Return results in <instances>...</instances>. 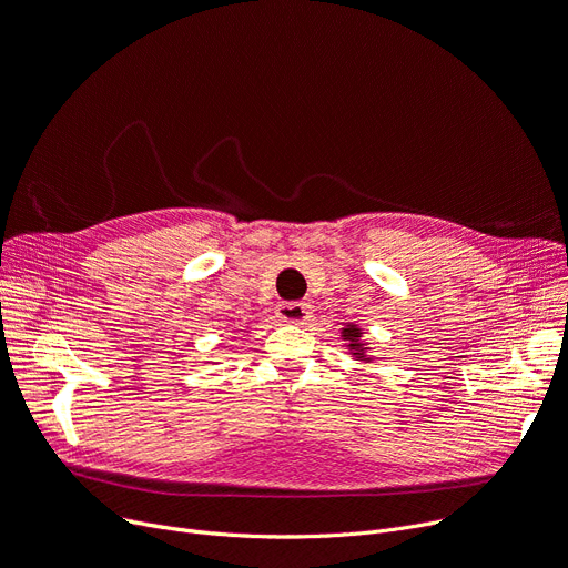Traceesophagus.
<instances>
[{
  "mask_svg": "<svg viewBox=\"0 0 568 568\" xmlns=\"http://www.w3.org/2000/svg\"><path fill=\"white\" fill-rule=\"evenodd\" d=\"M312 314V307L307 303H282L277 310V316L286 323H305Z\"/></svg>",
  "mask_w": 568,
  "mask_h": 568,
  "instance_id": "1",
  "label": "esophagus"
}]
</instances>
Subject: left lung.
Returning <instances> with one entry per match:
<instances>
[{
  "instance_id": "8db88e82",
  "label": "left lung",
  "mask_w": 568,
  "mask_h": 568,
  "mask_svg": "<svg viewBox=\"0 0 568 568\" xmlns=\"http://www.w3.org/2000/svg\"><path fill=\"white\" fill-rule=\"evenodd\" d=\"M342 339H346L348 348H351V356L369 363L372 358L367 356V344L363 342V331L356 326V323H348V326L342 328Z\"/></svg>"
}]
</instances>
